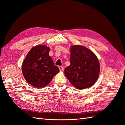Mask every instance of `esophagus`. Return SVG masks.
I'll list each match as a JSON object with an SVG mask.
<instances>
[{"mask_svg": "<svg viewBox=\"0 0 125 125\" xmlns=\"http://www.w3.org/2000/svg\"><path fill=\"white\" fill-rule=\"evenodd\" d=\"M58 68H59V69H60V71H63V69H64V68L62 67V66H60V67Z\"/></svg>", "mask_w": 125, "mask_h": 125, "instance_id": "1", "label": "esophagus"}]
</instances>
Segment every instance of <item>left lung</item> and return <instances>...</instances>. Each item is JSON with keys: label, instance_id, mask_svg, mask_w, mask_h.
Returning <instances> with one entry per match:
<instances>
[{"label": "left lung", "instance_id": "8db88e82", "mask_svg": "<svg viewBox=\"0 0 125 125\" xmlns=\"http://www.w3.org/2000/svg\"><path fill=\"white\" fill-rule=\"evenodd\" d=\"M70 64L64 74L71 84L79 90L91 87L99 75V61L94 53L82 45L70 47Z\"/></svg>", "mask_w": 125, "mask_h": 125}]
</instances>
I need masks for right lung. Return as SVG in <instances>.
<instances>
[{
    "label": "right lung",
    "instance_id": "add662e5",
    "mask_svg": "<svg viewBox=\"0 0 125 125\" xmlns=\"http://www.w3.org/2000/svg\"><path fill=\"white\" fill-rule=\"evenodd\" d=\"M49 47L46 45H38L30 50L23 61V76L33 86L44 87L59 72V68L54 65L49 55Z\"/></svg>",
    "mask_w": 125,
    "mask_h": 125
}]
</instances>
